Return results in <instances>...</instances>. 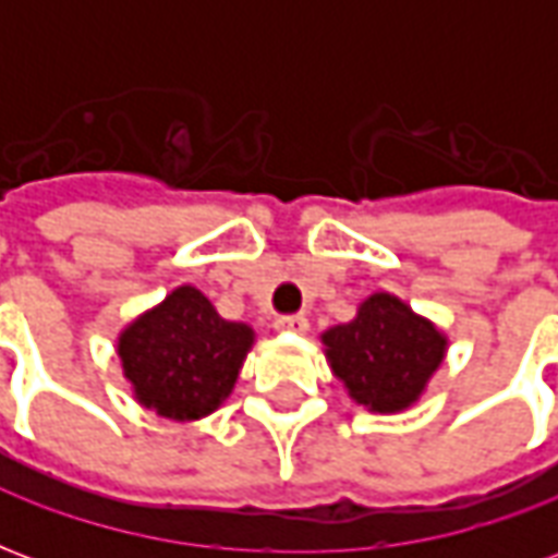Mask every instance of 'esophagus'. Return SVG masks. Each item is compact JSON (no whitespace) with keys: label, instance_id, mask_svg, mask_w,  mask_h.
Wrapping results in <instances>:
<instances>
[{"label":"esophagus","instance_id":"obj_1","mask_svg":"<svg viewBox=\"0 0 558 558\" xmlns=\"http://www.w3.org/2000/svg\"><path fill=\"white\" fill-rule=\"evenodd\" d=\"M275 328H278V331H295V335H304V331L311 328V323H307V316L304 314H292V316H278V319H275Z\"/></svg>","mask_w":558,"mask_h":558}]
</instances>
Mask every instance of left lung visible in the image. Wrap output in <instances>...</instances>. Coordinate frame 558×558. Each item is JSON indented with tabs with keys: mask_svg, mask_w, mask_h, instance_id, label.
<instances>
[{
	"mask_svg": "<svg viewBox=\"0 0 558 558\" xmlns=\"http://www.w3.org/2000/svg\"><path fill=\"white\" fill-rule=\"evenodd\" d=\"M326 359L350 398L371 412H403L442 364L448 338L391 292H374L352 323L323 335Z\"/></svg>",
	"mask_w": 558,
	"mask_h": 558,
	"instance_id": "left-lung-1",
	"label": "left lung"
}]
</instances>
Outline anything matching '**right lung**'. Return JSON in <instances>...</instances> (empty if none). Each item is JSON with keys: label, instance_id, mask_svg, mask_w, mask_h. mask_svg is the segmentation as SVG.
<instances>
[{"label": "right lung", "instance_id": "add662e5", "mask_svg": "<svg viewBox=\"0 0 558 558\" xmlns=\"http://www.w3.org/2000/svg\"><path fill=\"white\" fill-rule=\"evenodd\" d=\"M254 328L230 323L196 287L172 290L119 335L134 398L160 418L196 421L230 398Z\"/></svg>", "mask_w": 558, "mask_h": 558}]
</instances>
